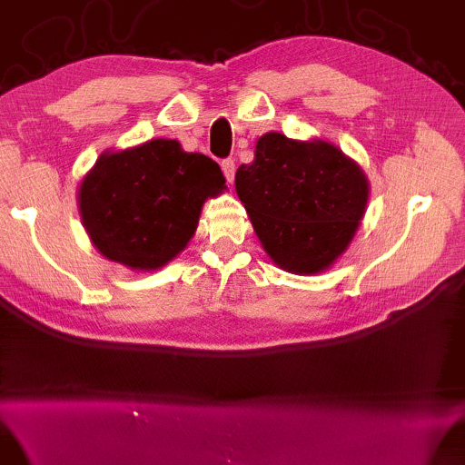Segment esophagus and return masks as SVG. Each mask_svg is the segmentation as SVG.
<instances>
[{"instance_id":"34e87169","label":"esophagus","mask_w":465,"mask_h":465,"mask_svg":"<svg viewBox=\"0 0 465 465\" xmlns=\"http://www.w3.org/2000/svg\"><path fill=\"white\" fill-rule=\"evenodd\" d=\"M221 169H223L225 180H227V182H233V173H235L233 159H223V161H221Z\"/></svg>"}]
</instances>
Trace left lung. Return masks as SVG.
Segmentation results:
<instances>
[{
	"mask_svg": "<svg viewBox=\"0 0 465 465\" xmlns=\"http://www.w3.org/2000/svg\"><path fill=\"white\" fill-rule=\"evenodd\" d=\"M235 193L275 264L312 275L350 246L366 211L368 180L335 144L269 132L252 163L235 172Z\"/></svg>",
	"mask_w": 465,
	"mask_h": 465,
	"instance_id": "1",
	"label": "left lung"
}]
</instances>
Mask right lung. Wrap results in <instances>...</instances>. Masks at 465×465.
Wrapping results in <instances>:
<instances>
[{
    "label": "right lung",
    "mask_w": 465,
    "mask_h": 465,
    "mask_svg": "<svg viewBox=\"0 0 465 465\" xmlns=\"http://www.w3.org/2000/svg\"><path fill=\"white\" fill-rule=\"evenodd\" d=\"M215 161L154 138L103 153L78 188V209L94 248L134 271L161 269L193 238L206 198L223 193Z\"/></svg>",
    "instance_id": "obj_1"
}]
</instances>
